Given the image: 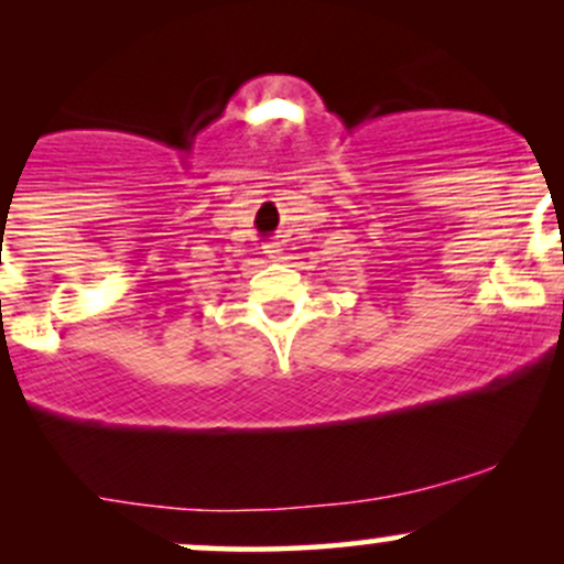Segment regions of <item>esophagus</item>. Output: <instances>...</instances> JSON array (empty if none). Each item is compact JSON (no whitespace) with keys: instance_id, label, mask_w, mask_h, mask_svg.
<instances>
[{"instance_id":"esophagus-1","label":"esophagus","mask_w":564,"mask_h":564,"mask_svg":"<svg viewBox=\"0 0 564 564\" xmlns=\"http://www.w3.org/2000/svg\"><path fill=\"white\" fill-rule=\"evenodd\" d=\"M264 254L270 257V260H275V262H281L283 260V249H281V243H264Z\"/></svg>"}]
</instances>
